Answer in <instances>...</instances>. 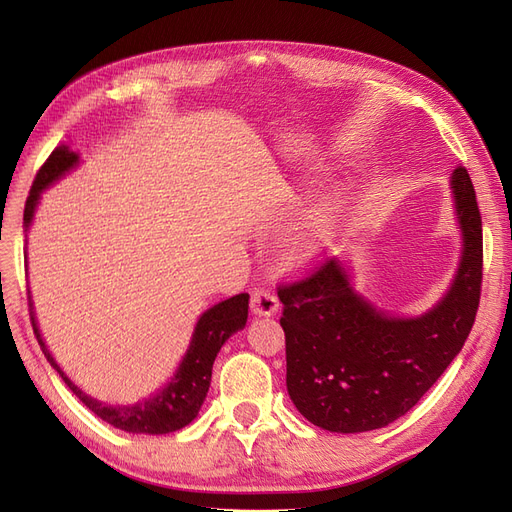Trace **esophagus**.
<instances>
[{"mask_svg":"<svg viewBox=\"0 0 512 512\" xmlns=\"http://www.w3.org/2000/svg\"><path fill=\"white\" fill-rule=\"evenodd\" d=\"M252 312L256 316H273L277 309H280V301H277L275 294L271 290H254L252 292Z\"/></svg>","mask_w":512,"mask_h":512,"instance_id":"esophagus-1","label":"esophagus"}]
</instances>
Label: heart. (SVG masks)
I'll return each mask as SVG.
<instances>
[{
    "label": "heart",
    "instance_id": "obj_1",
    "mask_svg": "<svg viewBox=\"0 0 512 512\" xmlns=\"http://www.w3.org/2000/svg\"><path fill=\"white\" fill-rule=\"evenodd\" d=\"M322 235H324V213L309 215L307 222L301 228L299 247L305 252H314L318 243L322 241Z\"/></svg>",
    "mask_w": 512,
    "mask_h": 512
}]
</instances>
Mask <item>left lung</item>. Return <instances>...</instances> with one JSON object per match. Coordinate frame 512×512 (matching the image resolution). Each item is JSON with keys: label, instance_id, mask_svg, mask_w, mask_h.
Segmentation results:
<instances>
[{"label": "left lung", "instance_id": "obj_1", "mask_svg": "<svg viewBox=\"0 0 512 512\" xmlns=\"http://www.w3.org/2000/svg\"><path fill=\"white\" fill-rule=\"evenodd\" d=\"M451 192L461 232L459 267L427 312H382L356 292L339 256L277 290L288 395L309 423L333 433L386 427L418 404L466 344L483 280V222L463 166L451 173Z\"/></svg>", "mask_w": 512, "mask_h": 512}]
</instances>
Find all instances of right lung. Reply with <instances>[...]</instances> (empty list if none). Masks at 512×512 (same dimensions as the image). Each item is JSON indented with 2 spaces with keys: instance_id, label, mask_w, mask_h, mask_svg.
<instances>
[{
  "instance_id": "1",
  "label": "right lung",
  "mask_w": 512,
  "mask_h": 512,
  "mask_svg": "<svg viewBox=\"0 0 512 512\" xmlns=\"http://www.w3.org/2000/svg\"><path fill=\"white\" fill-rule=\"evenodd\" d=\"M79 162H81L79 153L72 151L68 145H59L51 153L49 160L42 164V168L36 175V181L32 185V192H29V198L25 203V213H23L25 232L34 222L42 192L49 190L51 185L61 177H66L72 168L79 166ZM247 307H250V294L247 292L235 294V297L209 307L207 312L200 314L190 339V346L185 350L173 378H170L162 389H158L147 399L136 401V404L111 406V404H102V401L87 395L81 386H76L64 374V369L57 365L51 350L46 348L42 339L36 312H34L32 294H29V316H32V327L38 337V344L46 356V361L51 363V367L61 376V380L66 382L68 389L108 425L128 433H149V436H160V433L183 429L198 416V410L203 406L209 384H211V369H213L215 356H218V352L222 350L224 342L230 335H235L245 327Z\"/></svg>"
}]
</instances>
